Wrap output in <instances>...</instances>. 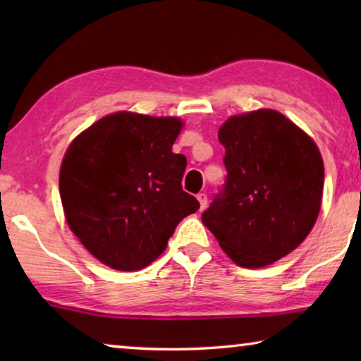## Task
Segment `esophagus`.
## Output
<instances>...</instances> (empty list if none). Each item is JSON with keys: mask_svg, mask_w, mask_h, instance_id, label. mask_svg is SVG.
<instances>
[{"mask_svg": "<svg viewBox=\"0 0 361 361\" xmlns=\"http://www.w3.org/2000/svg\"><path fill=\"white\" fill-rule=\"evenodd\" d=\"M197 200H199V204H200V210H204L205 207H207V194L205 192H199L197 194Z\"/></svg>", "mask_w": 361, "mask_h": 361, "instance_id": "34e87169", "label": "esophagus"}]
</instances>
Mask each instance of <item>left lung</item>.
Returning <instances> with one entry per match:
<instances>
[{
    "label": "left lung",
    "instance_id": "1",
    "mask_svg": "<svg viewBox=\"0 0 361 361\" xmlns=\"http://www.w3.org/2000/svg\"><path fill=\"white\" fill-rule=\"evenodd\" d=\"M218 138L228 176L202 223L235 264H272L307 237L319 216L325 180L320 151L274 109L232 116Z\"/></svg>",
    "mask_w": 361,
    "mask_h": 361
}]
</instances>
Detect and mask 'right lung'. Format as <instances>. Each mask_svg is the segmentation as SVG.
<instances>
[{
  "instance_id": "add662e5",
  "label": "right lung",
  "mask_w": 361,
  "mask_h": 361,
  "mask_svg": "<svg viewBox=\"0 0 361 361\" xmlns=\"http://www.w3.org/2000/svg\"><path fill=\"white\" fill-rule=\"evenodd\" d=\"M178 118L119 111L73 140L59 189L70 229L108 267L138 271L167 247L176 224L199 210L183 191L186 157L172 152Z\"/></svg>"
}]
</instances>
